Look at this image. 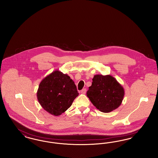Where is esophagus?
I'll list each match as a JSON object with an SVG mask.
<instances>
[{"mask_svg": "<svg viewBox=\"0 0 158 158\" xmlns=\"http://www.w3.org/2000/svg\"><path fill=\"white\" fill-rule=\"evenodd\" d=\"M86 92V88H83L82 90H81V94H85Z\"/></svg>", "mask_w": 158, "mask_h": 158, "instance_id": "1", "label": "esophagus"}]
</instances>
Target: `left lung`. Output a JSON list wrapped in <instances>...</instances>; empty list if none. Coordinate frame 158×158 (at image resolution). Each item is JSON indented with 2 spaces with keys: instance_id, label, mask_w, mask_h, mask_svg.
<instances>
[{
  "instance_id": "left-lung-1",
  "label": "left lung",
  "mask_w": 158,
  "mask_h": 158,
  "mask_svg": "<svg viewBox=\"0 0 158 158\" xmlns=\"http://www.w3.org/2000/svg\"><path fill=\"white\" fill-rule=\"evenodd\" d=\"M86 95L100 111L110 113L121 104L124 89L112 76L96 75L92 79Z\"/></svg>"
}]
</instances>
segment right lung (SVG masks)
I'll list each match as a JSON object with an SVG mask.
<instances>
[{
  "mask_svg": "<svg viewBox=\"0 0 158 158\" xmlns=\"http://www.w3.org/2000/svg\"><path fill=\"white\" fill-rule=\"evenodd\" d=\"M78 95L73 80L58 70L41 81L37 92L40 104L47 112L55 116L65 112Z\"/></svg>",
  "mask_w": 158,
  "mask_h": 158,
  "instance_id": "1",
  "label": "right lung"
}]
</instances>
